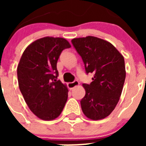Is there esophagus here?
I'll use <instances>...</instances> for the list:
<instances>
[{
    "mask_svg": "<svg viewBox=\"0 0 146 146\" xmlns=\"http://www.w3.org/2000/svg\"><path fill=\"white\" fill-rule=\"evenodd\" d=\"M79 86V82L77 80H74V82H69L68 83V87H69V88L70 89H73L74 87H76V86Z\"/></svg>",
    "mask_w": 146,
    "mask_h": 146,
    "instance_id": "obj_1",
    "label": "esophagus"
}]
</instances>
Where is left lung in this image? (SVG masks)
I'll return each mask as SVG.
<instances>
[{"label":"left lung","mask_w":146,"mask_h":146,"mask_svg":"<svg viewBox=\"0 0 146 146\" xmlns=\"http://www.w3.org/2000/svg\"><path fill=\"white\" fill-rule=\"evenodd\" d=\"M72 43L86 73L94 74L90 84H82L86 90L80 101L82 112L94 121L103 119L113 111L122 93L126 78L123 56L111 43L97 37L73 38Z\"/></svg>","instance_id":"left-lung-1"}]
</instances>
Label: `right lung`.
<instances>
[{
	"mask_svg": "<svg viewBox=\"0 0 146 146\" xmlns=\"http://www.w3.org/2000/svg\"><path fill=\"white\" fill-rule=\"evenodd\" d=\"M69 47L64 38H41L26 47L17 66L23 98L32 113L44 121L58 118L67 101L68 88L57 80V62L62 51Z\"/></svg>",
	"mask_w": 146,
	"mask_h": 146,
	"instance_id": "obj_1",
	"label": "right lung"
}]
</instances>
